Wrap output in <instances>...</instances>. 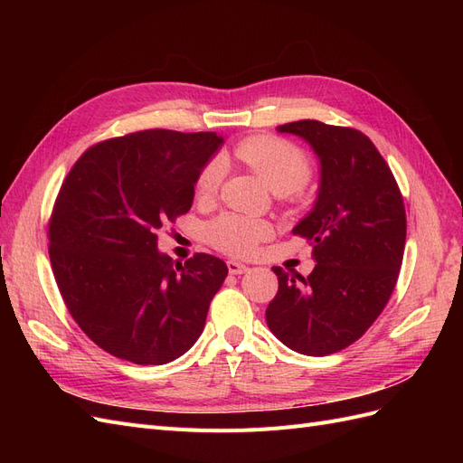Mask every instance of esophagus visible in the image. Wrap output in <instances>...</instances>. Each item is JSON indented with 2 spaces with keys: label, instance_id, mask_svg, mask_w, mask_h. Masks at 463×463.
Returning a JSON list of instances; mask_svg holds the SVG:
<instances>
[{
  "label": "esophagus",
  "instance_id": "obj_1",
  "mask_svg": "<svg viewBox=\"0 0 463 463\" xmlns=\"http://www.w3.org/2000/svg\"><path fill=\"white\" fill-rule=\"evenodd\" d=\"M228 270H230V274L237 276V274H245L249 270V266L237 262V260H228Z\"/></svg>",
  "mask_w": 463,
  "mask_h": 463
}]
</instances>
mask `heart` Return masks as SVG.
Instances as JSON below:
<instances>
[{
  "label": "heart",
  "instance_id": "b5f03b06",
  "mask_svg": "<svg viewBox=\"0 0 463 463\" xmlns=\"http://www.w3.org/2000/svg\"><path fill=\"white\" fill-rule=\"evenodd\" d=\"M235 158L250 167L274 193H293L309 184L313 164L307 152L298 145L272 135L249 137L235 145ZM222 177L220 160H210L194 181L197 199H210L218 189ZM272 228L269 222L243 214H222L206 226V240L218 250L232 257H249Z\"/></svg>",
  "mask_w": 463,
  "mask_h": 463
}]
</instances>
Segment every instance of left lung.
Listing matches in <instances>:
<instances>
[{
	"label": "left lung",
	"mask_w": 463,
	"mask_h": 463,
	"mask_svg": "<svg viewBox=\"0 0 463 463\" xmlns=\"http://www.w3.org/2000/svg\"><path fill=\"white\" fill-rule=\"evenodd\" d=\"M278 131L303 137L320 158L318 199L293 228L317 264L307 278L274 266L278 293L266 322L293 352L322 357L359 340L386 307L403 259L405 208L394 174L365 133L317 119Z\"/></svg>",
	"instance_id": "left-lung-1"
}]
</instances>
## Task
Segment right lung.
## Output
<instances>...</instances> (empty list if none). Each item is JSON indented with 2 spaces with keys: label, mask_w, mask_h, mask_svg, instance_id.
<instances>
[{
  "label": "right lung",
  "mask_w": 463,
  "mask_h": 463,
  "mask_svg": "<svg viewBox=\"0 0 463 463\" xmlns=\"http://www.w3.org/2000/svg\"><path fill=\"white\" fill-rule=\"evenodd\" d=\"M216 133L146 129L96 143L63 179L48 222L50 262L79 328L118 359L164 365L197 342L223 260L158 253V230L189 213Z\"/></svg>",
  "instance_id": "right-lung-1"
}]
</instances>
